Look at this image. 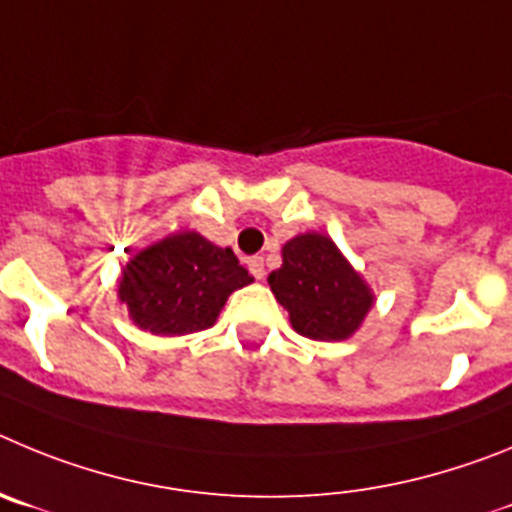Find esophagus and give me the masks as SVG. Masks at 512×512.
Masks as SVG:
<instances>
[{"label": "esophagus", "instance_id": "esophagus-1", "mask_svg": "<svg viewBox=\"0 0 512 512\" xmlns=\"http://www.w3.org/2000/svg\"><path fill=\"white\" fill-rule=\"evenodd\" d=\"M247 267H250V273L255 275L257 280L265 278V260H262V257H250V262H247Z\"/></svg>", "mask_w": 512, "mask_h": 512}]
</instances>
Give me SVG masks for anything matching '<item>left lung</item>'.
Wrapping results in <instances>:
<instances>
[{
	"label": "left lung",
	"mask_w": 512,
	"mask_h": 512,
	"mask_svg": "<svg viewBox=\"0 0 512 512\" xmlns=\"http://www.w3.org/2000/svg\"><path fill=\"white\" fill-rule=\"evenodd\" d=\"M290 324L316 342H342L375 303L370 285L329 237L306 232L283 245V265L267 275Z\"/></svg>",
	"instance_id": "left-lung-1"
}]
</instances>
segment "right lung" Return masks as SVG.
<instances>
[{"label": "right lung", "instance_id": "add662e5", "mask_svg": "<svg viewBox=\"0 0 512 512\" xmlns=\"http://www.w3.org/2000/svg\"><path fill=\"white\" fill-rule=\"evenodd\" d=\"M229 247L178 232L137 252L119 278V301L140 329L181 336L209 329L237 288L252 283Z\"/></svg>", "mask_w": 512, "mask_h": 512}]
</instances>
